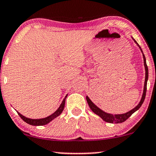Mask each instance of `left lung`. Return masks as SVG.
I'll return each instance as SVG.
<instances>
[{
	"mask_svg": "<svg viewBox=\"0 0 156 156\" xmlns=\"http://www.w3.org/2000/svg\"><path fill=\"white\" fill-rule=\"evenodd\" d=\"M132 38L134 40L135 43L137 44V46L140 48L141 52L143 54V62H144V66H145V82H144V87H143V95L142 98H141V100L140 101V102L138 103V105H137L136 107H135L133 110H131L130 111L126 113H123V114H116V115H113V114H110V113H108L105 112L104 111L101 110L100 108H99L97 105H95L92 102V100L89 98L88 96L86 97L87 101V103L90 106V108L92 111L94 113H95L96 115H98V116H100L101 118L103 120L107 122H110V123H121L125 122V120H127V118H129L132 115L133 113L138 110L139 108H140L141 105H143V102H144L145 98V94H146V90H147V79H148V69H147V66L146 64V59H145V55L143 54V52L142 51V48H140V46H139V44L137 43V41H135L132 37Z\"/></svg>",
	"mask_w": 156,
	"mask_h": 156,
	"instance_id": "1",
	"label": "left lung"
}]
</instances>
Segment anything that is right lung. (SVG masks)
I'll use <instances>...</instances> for the list:
<instances>
[{
	"label": "right lung",
	"instance_id": "obj_1",
	"mask_svg": "<svg viewBox=\"0 0 156 156\" xmlns=\"http://www.w3.org/2000/svg\"><path fill=\"white\" fill-rule=\"evenodd\" d=\"M66 97H67V94L65 96V98H64L63 101H62V102L61 103L60 106L58 107V108L56 110L55 112H54L53 114H51V115H49V116L46 117V118H41V119H31V118H26V117L23 116V115H22L21 113L17 112L18 114L20 117H21V118L23 120V121H25L26 123H28V124L29 125H34V126H39V125H45L46 124H48V122H51V120H53L54 119H55L56 117H58V115H61V113L63 112L64 110V105H65V100H66Z\"/></svg>",
	"mask_w": 156,
	"mask_h": 156
}]
</instances>
